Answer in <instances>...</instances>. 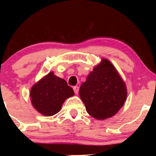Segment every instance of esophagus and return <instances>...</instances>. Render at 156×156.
Masks as SVG:
<instances>
[{"label": "esophagus", "mask_w": 156, "mask_h": 156, "mask_svg": "<svg viewBox=\"0 0 156 156\" xmlns=\"http://www.w3.org/2000/svg\"><path fill=\"white\" fill-rule=\"evenodd\" d=\"M73 90H74V92H75L76 94H78V92H79V87H77V86L73 87Z\"/></svg>", "instance_id": "esophagus-1"}]
</instances>
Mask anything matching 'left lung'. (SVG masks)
Here are the masks:
<instances>
[{
  "mask_svg": "<svg viewBox=\"0 0 156 156\" xmlns=\"http://www.w3.org/2000/svg\"><path fill=\"white\" fill-rule=\"evenodd\" d=\"M79 94L87 113L101 120L119 111L126 101L127 90L115 66L102 58L81 84Z\"/></svg>",
  "mask_w": 156,
  "mask_h": 156,
  "instance_id": "8db88e82",
  "label": "left lung"
}]
</instances>
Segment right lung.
Instances as JSON below:
<instances>
[{
	"mask_svg": "<svg viewBox=\"0 0 156 156\" xmlns=\"http://www.w3.org/2000/svg\"><path fill=\"white\" fill-rule=\"evenodd\" d=\"M74 95L73 88L67 85L64 79L50 72L30 90L32 105L42 115L51 116L61 110L62 104Z\"/></svg>",
	"mask_w": 156,
	"mask_h": 156,
	"instance_id": "right-lung-1",
	"label": "right lung"
}]
</instances>
